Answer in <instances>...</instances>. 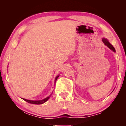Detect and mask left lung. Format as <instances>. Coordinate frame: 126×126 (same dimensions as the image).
I'll return each instance as SVG.
<instances>
[{"mask_svg":"<svg viewBox=\"0 0 126 126\" xmlns=\"http://www.w3.org/2000/svg\"><path fill=\"white\" fill-rule=\"evenodd\" d=\"M102 40H103V43H104V44L106 45L108 47H109L110 49L112 50L113 51H114V52H115V48L113 47V46L112 45L110 44L109 42H108V41L107 40V39H106V38H103Z\"/></svg>","mask_w":126,"mask_h":126,"instance_id":"obj_1","label":"left lung"}]
</instances>
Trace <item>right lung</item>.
<instances>
[{"instance_id": "1", "label": "right lung", "mask_w": 126, "mask_h": 126, "mask_svg": "<svg viewBox=\"0 0 126 126\" xmlns=\"http://www.w3.org/2000/svg\"><path fill=\"white\" fill-rule=\"evenodd\" d=\"M58 77H59V76H57V77H56V79H55V82H54V83H56L57 79H58ZM51 95V94L49 96H48V97L45 98V99H43V100H35V101H34V100H27V99H23V100H24L26 101H27V103H30V104H43V103H45L46 101H47L48 99H49Z\"/></svg>"}]
</instances>
